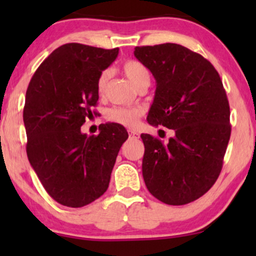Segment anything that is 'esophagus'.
Here are the masks:
<instances>
[{
  "label": "esophagus",
  "instance_id": "obj_1",
  "mask_svg": "<svg viewBox=\"0 0 256 256\" xmlns=\"http://www.w3.org/2000/svg\"><path fill=\"white\" fill-rule=\"evenodd\" d=\"M128 136H130V138H140V134L134 131H128Z\"/></svg>",
  "mask_w": 256,
  "mask_h": 256
}]
</instances>
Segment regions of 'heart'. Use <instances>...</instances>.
Returning <instances> with one entry per match:
<instances>
[{"label": "heart", "mask_w": 256, "mask_h": 256, "mask_svg": "<svg viewBox=\"0 0 256 256\" xmlns=\"http://www.w3.org/2000/svg\"><path fill=\"white\" fill-rule=\"evenodd\" d=\"M122 72L126 78L130 80L136 89L144 83H150V73L143 64L136 60H128L122 64ZM110 72L104 71L98 79V92L104 95L107 88ZM143 116V110L140 108H126V107H113L107 112V119L112 122H116L126 128H134Z\"/></svg>", "instance_id": "b5f03b06"}]
</instances>
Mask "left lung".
<instances>
[{
  "instance_id": "1",
  "label": "left lung",
  "mask_w": 256,
  "mask_h": 256,
  "mask_svg": "<svg viewBox=\"0 0 256 256\" xmlns=\"http://www.w3.org/2000/svg\"><path fill=\"white\" fill-rule=\"evenodd\" d=\"M134 54L156 82L146 120L174 131L166 144L140 134L146 189L164 204H190L216 183L230 140L222 82L207 58L180 44L136 46Z\"/></svg>"
}]
</instances>
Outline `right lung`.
<instances>
[{"label": "right lung", "mask_w": 256, "mask_h": 256, "mask_svg": "<svg viewBox=\"0 0 256 256\" xmlns=\"http://www.w3.org/2000/svg\"><path fill=\"white\" fill-rule=\"evenodd\" d=\"M118 54L119 48L64 44L40 64L26 90L22 118L28 161L60 204L83 207L104 195L128 137L116 122L100 125L98 136L80 130L98 101L100 74Z\"/></svg>", "instance_id": "obj_1"}]
</instances>
